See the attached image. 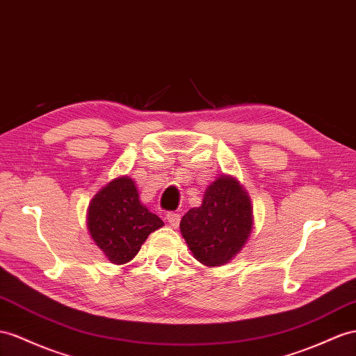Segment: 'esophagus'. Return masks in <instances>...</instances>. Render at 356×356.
<instances>
[{"label":"esophagus","instance_id":"34e87169","mask_svg":"<svg viewBox=\"0 0 356 356\" xmlns=\"http://www.w3.org/2000/svg\"><path fill=\"white\" fill-rule=\"evenodd\" d=\"M165 218H167V221L170 222V225L175 227V229L180 222V213H177V212H168Z\"/></svg>","mask_w":356,"mask_h":356}]
</instances>
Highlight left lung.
<instances>
[{
    "mask_svg": "<svg viewBox=\"0 0 356 356\" xmlns=\"http://www.w3.org/2000/svg\"><path fill=\"white\" fill-rule=\"evenodd\" d=\"M251 229V202L233 177H218L206 189L202 206L189 209L180 221L189 250L206 266L230 261L250 238Z\"/></svg>",
    "mask_w": 356,
    "mask_h": 356,
    "instance_id": "1",
    "label": "left lung"
}]
</instances>
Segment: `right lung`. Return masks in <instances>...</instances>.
I'll use <instances>...</instances> for the list:
<instances>
[{
	"instance_id": "obj_1",
	"label": "right lung",
	"mask_w": 356,
	"mask_h": 356,
	"mask_svg": "<svg viewBox=\"0 0 356 356\" xmlns=\"http://www.w3.org/2000/svg\"><path fill=\"white\" fill-rule=\"evenodd\" d=\"M88 230L109 261L123 265L138 254L147 236L162 220L140 203L129 177H118L99 191L88 207Z\"/></svg>"
}]
</instances>
